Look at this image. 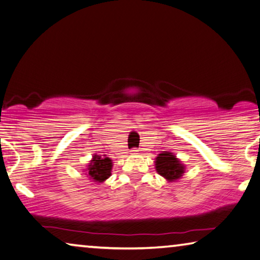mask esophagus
I'll use <instances>...</instances> for the list:
<instances>
[{
  "instance_id": "34e87169",
  "label": "esophagus",
  "mask_w": 260,
  "mask_h": 260,
  "mask_svg": "<svg viewBox=\"0 0 260 260\" xmlns=\"http://www.w3.org/2000/svg\"><path fill=\"white\" fill-rule=\"evenodd\" d=\"M138 152H139V150L136 149V147H134V149L131 150V153H133V154H136V153H138Z\"/></svg>"
}]
</instances>
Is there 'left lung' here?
Masks as SVG:
<instances>
[{"mask_svg":"<svg viewBox=\"0 0 260 260\" xmlns=\"http://www.w3.org/2000/svg\"><path fill=\"white\" fill-rule=\"evenodd\" d=\"M183 165L170 152H162L155 158V170L170 181L179 179L183 173Z\"/></svg>","mask_w":260,"mask_h":260,"instance_id":"obj_1","label":"left lung"}]
</instances>
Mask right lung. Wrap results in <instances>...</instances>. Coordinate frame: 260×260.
<instances>
[{"label":"right lung","mask_w":260,"mask_h":260,"mask_svg":"<svg viewBox=\"0 0 260 260\" xmlns=\"http://www.w3.org/2000/svg\"><path fill=\"white\" fill-rule=\"evenodd\" d=\"M111 167H113V162L110 158H102L101 155L95 154L93 160L89 164L88 175L90 179H93V181L102 182L110 177Z\"/></svg>","instance_id":"add662e5"}]
</instances>
